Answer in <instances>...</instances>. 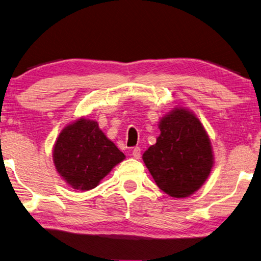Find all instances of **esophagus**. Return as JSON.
I'll use <instances>...</instances> for the list:
<instances>
[{"label": "esophagus", "mask_w": 261, "mask_h": 261, "mask_svg": "<svg viewBox=\"0 0 261 261\" xmlns=\"http://www.w3.org/2000/svg\"><path fill=\"white\" fill-rule=\"evenodd\" d=\"M140 151L141 150H140L139 147H135L134 150H132V156H134V158L137 159V160L140 159Z\"/></svg>", "instance_id": "esophagus-1"}]
</instances>
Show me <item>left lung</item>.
<instances>
[{"label": "left lung", "mask_w": 261, "mask_h": 261, "mask_svg": "<svg viewBox=\"0 0 261 261\" xmlns=\"http://www.w3.org/2000/svg\"><path fill=\"white\" fill-rule=\"evenodd\" d=\"M156 144L143 154L156 185L168 195L182 198L202 187L215 163L209 136L198 117L176 107L159 122Z\"/></svg>", "instance_id": "left-lung-1"}]
</instances>
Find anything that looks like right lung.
I'll return each instance as SVG.
<instances>
[{
	"label": "right lung",
	"instance_id": "right-lung-1",
	"mask_svg": "<svg viewBox=\"0 0 261 261\" xmlns=\"http://www.w3.org/2000/svg\"><path fill=\"white\" fill-rule=\"evenodd\" d=\"M52 158L57 172L70 187L90 191L125 155L99 129L96 121L81 117L61 130Z\"/></svg>",
	"mask_w": 261,
	"mask_h": 261
}]
</instances>
